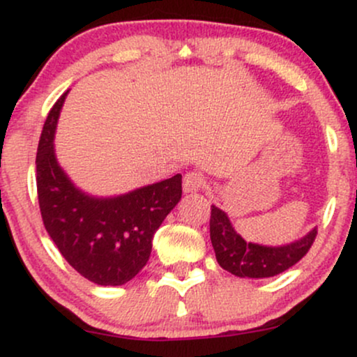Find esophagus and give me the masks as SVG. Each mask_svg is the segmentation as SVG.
<instances>
[{
	"instance_id": "esophagus-1",
	"label": "esophagus",
	"mask_w": 357,
	"mask_h": 357,
	"mask_svg": "<svg viewBox=\"0 0 357 357\" xmlns=\"http://www.w3.org/2000/svg\"><path fill=\"white\" fill-rule=\"evenodd\" d=\"M206 186V178L199 171H190L183 178V191L184 192H196Z\"/></svg>"
}]
</instances>
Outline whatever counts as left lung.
<instances>
[{
    "label": "left lung",
    "mask_w": 357,
    "mask_h": 357,
    "mask_svg": "<svg viewBox=\"0 0 357 357\" xmlns=\"http://www.w3.org/2000/svg\"><path fill=\"white\" fill-rule=\"evenodd\" d=\"M210 236L221 268L236 277L267 278L285 272L305 257L317 236V228L285 247H261L247 243L233 230L228 216L220 208L211 206Z\"/></svg>",
    "instance_id": "left-lung-1"
}]
</instances>
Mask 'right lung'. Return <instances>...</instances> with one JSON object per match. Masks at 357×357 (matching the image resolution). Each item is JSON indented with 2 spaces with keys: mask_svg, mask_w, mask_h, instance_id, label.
<instances>
[{
  "mask_svg": "<svg viewBox=\"0 0 357 357\" xmlns=\"http://www.w3.org/2000/svg\"><path fill=\"white\" fill-rule=\"evenodd\" d=\"M65 96L53 104L36 149V191L48 235L65 260L97 285H122L146 267L153 235L181 199V174L117 198L77 190L53 153Z\"/></svg>",
  "mask_w": 357,
  "mask_h": 357,
  "instance_id": "1",
  "label": "right lung"
}]
</instances>
